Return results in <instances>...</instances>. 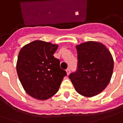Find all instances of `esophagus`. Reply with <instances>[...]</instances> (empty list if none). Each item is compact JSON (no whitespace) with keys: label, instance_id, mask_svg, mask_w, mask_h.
<instances>
[{"label":"esophagus","instance_id":"obj_1","mask_svg":"<svg viewBox=\"0 0 123 123\" xmlns=\"http://www.w3.org/2000/svg\"><path fill=\"white\" fill-rule=\"evenodd\" d=\"M66 71H67V75H69V73H70V71H71V68H70V67L67 68V69Z\"/></svg>","mask_w":123,"mask_h":123}]
</instances>
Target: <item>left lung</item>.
<instances>
[{
	"mask_svg": "<svg viewBox=\"0 0 123 123\" xmlns=\"http://www.w3.org/2000/svg\"><path fill=\"white\" fill-rule=\"evenodd\" d=\"M77 67L68 78L81 95L94 96L108 86L113 71L114 61L103 44L87 42L76 46Z\"/></svg>",
	"mask_w": 123,
	"mask_h": 123,
	"instance_id": "obj_1",
	"label": "left lung"
}]
</instances>
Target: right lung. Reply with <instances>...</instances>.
I'll return each instance as SVG.
<instances>
[{"label":"right lung","instance_id":"obj_1","mask_svg":"<svg viewBox=\"0 0 123 123\" xmlns=\"http://www.w3.org/2000/svg\"><path fill=\"white\" fill-rule=\"evenodd\" d=\"M58 46L44 41H33L20 50L17 72L24 90L38 100H47L58 92L67 72L60 60L53 56Z\"/></svg>","mask_w":123,"mask_h":123}]
</instances>
